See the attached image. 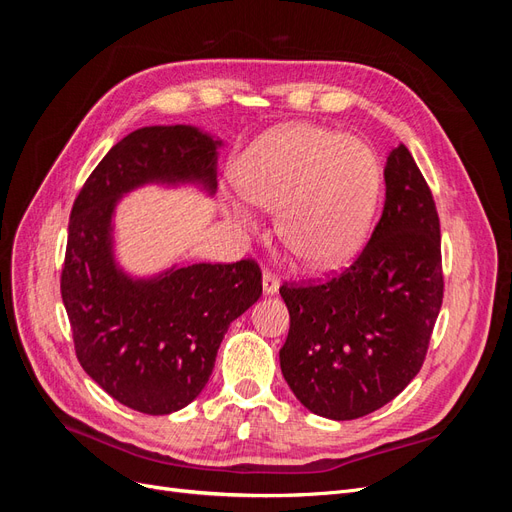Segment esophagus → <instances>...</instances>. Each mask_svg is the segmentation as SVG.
<instances>
[{
    "label": "esophagus",
    "instance_id": "1",
    "mask_svg": "<svg viewBox=\"0 0 512 512\" xmlns=\"http://www.w3.org/2000/svg\"><path fill=\"white\" fill-rule=\"evenodd\" d=\"M262 290H265V294H275L280 290V275L265 269V273H262Z\"/></svg>",
    "mask_w": 512,
    "mask_h": 512
}]
</instances>
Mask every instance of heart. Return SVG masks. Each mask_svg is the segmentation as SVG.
<instances>
[{
  "mask_svg": "<svg viewBox=\"0 0 512 512\" xmlns=\"http://www.w3.org/2000/svg\"><path fill=\"white\" fill-rule=\"evenodd\" d=\"M237 183L247 203L280 209L277 230L294 256L314 267H333L365 237L380 170L361 141L299 123L260 136L239 164ZM232 215L254 226L243 207H232Z\"/></svg>",
  "mask_w": 512,
  "mask_h": 512,
  "instance_id": "1",
  "label": "heart"
}]
</instances>
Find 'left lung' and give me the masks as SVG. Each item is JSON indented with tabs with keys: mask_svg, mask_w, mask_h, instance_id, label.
<instances>
[{
	"mask_svg": "<svg viewBox=\"0 0 512 512\" xmlns=\"http://www.w3.org/2000/svg\"><path fill=\"white\" fill-rule=\"evenodd\" d=\"M384 209L361 254L327 282L280 286L290 331L282 374L301 404L352 421L421 371L444 297L440 218L404 143L384 166Z\"/></svg>",
	"mask_w": 512,
	"mask_h": 512,
	"instance_id": "1",
	"label": "left lung"
}]
</instances>
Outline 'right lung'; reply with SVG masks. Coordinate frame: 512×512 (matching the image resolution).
<instances>
[{
    "instance_id": "right-lung-1",
    "label": "right lung",
    "mask_w": 512,
    "mask_h": 512,
    "mask_svg": "<svg viewBox=\"0 0 512 512\" xmlns=\"http://www.w3.org/2000/svg\"><path fill=\"white\" fill-rule=\"evenodd\" d=\"M218 145L190 126L134 130L106 153L72 205L61 299L76 359L136 412L170 414L196 399L230 322L262 294L252 258L130 280L111 254L117 198L149 181H198L213 192Z\"/></svg>"
}]
</instances>
